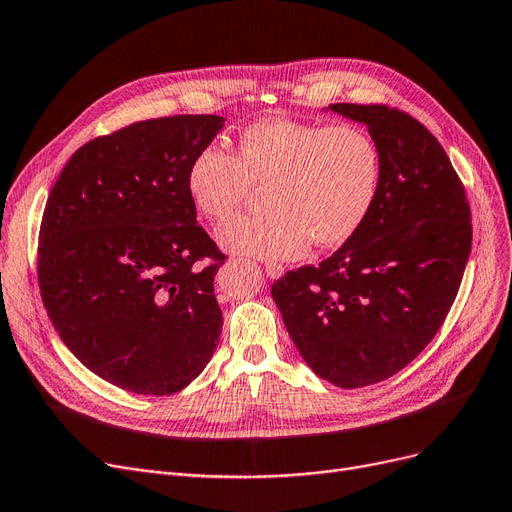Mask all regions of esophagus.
Instances as JSON below:
<instances>
[{"instance_id": "1", "label": "esophagus", "mask_w": 512, "mask_h": 512, "mask_svg": "<svg viewBox=\"0 0 512 512\" xmlns=\"http://www.w3.org/2000/svg\"><path fill=\"white\" fill-rule=\"evenodd\" d=\"M265 274H268L270 278H280L284 274V268L278 263H265Z\"/></svg>"}]
</instances>
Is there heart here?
Returning <instances> with one entry per match:
<instances>
[{"label":"heart","instance_id":"b5f03b06","mask_svg":"<svg viewBox=\"0 0 512 512\" xmlns=\"http://www.w3.org/2000/svg\"><path fill=\"white\" fill-rule=\"evenodd\" d=\"M251 186H265L259 215L217 228L221 247L261 259H293L339 247L364 224L381 186V150L353 125L259 121L242 131L238 152L207 146L188 167L186 188L209 219L232 215Z\"/></svg>","mask_w":512,"mask_h":512}]
</instances>
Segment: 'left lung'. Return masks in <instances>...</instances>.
<instances>
[{
  "instance_id": "8db88e82",
  "label": "left lung",
  "mask_w": 512,
  "mask_h": 512,
  "mask_svg": "<svg viewBox=\"0 0 512 512\" xmlns=\"http://www.w3.org/2000/svg\"><path fill=\"white\" fill-rule=\"evenodd\" d=\"M364 123L381 150L374 205L318 268L272 284L301 358L355 389L406 368L437 335L471 255V209L446 150L414 117L383 104H330Z\"/></svg>"
}]
</instances>
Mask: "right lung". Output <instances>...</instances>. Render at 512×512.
Wrapping results in <instances>:
<instances>
[{"label": "right lung", "instance_id": "1", "mask_svg": "<svg viewBox=\"0 0 512 512\" xmlns=\"http://www.w3.org/2000/svg\"><path fill=\"white\" fill-rule=\"evenodd\" d=\"M226 119L175 115L83 144L56 180L37 278L62 343L100 379L140 395L182 391L221 335L224 263L196 224L188 167ZM205 256L209 266H198Z\"/></svg>", "mask_w": 512, "mask_h": 512}]
</instances>
